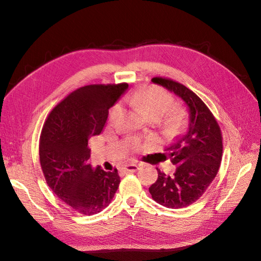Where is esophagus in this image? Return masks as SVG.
Here are the masks:
<instances>
[{
  "mask_svg": "<svg viewBox=\"0 0 261 261\" xmlns=\"http://www.w3.org/2000/svg\"><path fill=\"white\" fill-rule=\"evenodd\" d=\"M138 170V165L135 164V163H130V164H127L125 165V167L122 169V171L124 172H136Z\"/></svg>",
  "mask_w": 261,
  "mask_h": 261,
  "instance_id": "obj_1",
  "label": "esophagus"
}]
</instances>
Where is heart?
<instances>
[{
	"mask_svg": "<svg viewBox=\"0 0 261 261\" xmlns=\"http://www.w3.org/2000/svg\"><path fill=\"white\" fill-rule=\"evenodd\" d=\"M129 105L136 107L143 112L148 118H156L158 121L168 113L173 106L172 94L165 89L158 86H147L139 88L132 92L127 97ZM123 111L122 105H115L111 112H110V120L115 121L121 115ZM179 113L177 111H172L168 115V121L170 124H175L178 121Z\"/></svg>",
	"mask_w": 261,
	"mask_h": 261,
	"instance_id": "b5f03b06",
	"label": "heart"
}]
</instances>
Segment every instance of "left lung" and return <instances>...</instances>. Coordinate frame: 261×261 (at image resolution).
I'll return each mask as SVG.
<instances>
[{"label":"left lung","instance_id":"1","mask_svg":"<svg viewBox=\"0 0 261 261\" xmlns=\"http://www.w3.org/2000/svg\"><path fill=\"white\" fill-rule=\"evenodd\" d=\"M151 82L185 102L188 125L164 153L176 165L174 175H165L156 168L158 179L149 193L164 207L184 208L198 200L216 177L222 159V136L215 116L196 93L167 78L154 77Z\"/></svg>","mask_w":261,"mask_h":261}]
</instances>
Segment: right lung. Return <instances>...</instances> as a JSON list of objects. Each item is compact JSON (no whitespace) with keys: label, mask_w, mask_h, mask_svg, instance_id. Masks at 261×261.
Segmentation results:
<instances>
[{"label":"right lung","mask_w":261,"mask_h":261,"mask_svg":"<svg viewBox=\"0 0 261 261\" xmlns=\"http://www.w3.org/2000/svg\"><path fill=\"white\" fill-rule=\"evenodd\" d=\"M128 84L89 85L73 91L55 107L40 137L39 155L46 184L82 215L103 210L113 199L120 176L88 163L90 137L100 135L113 107Z\"/></svg>","instance_id":"right-lung-1"}]
</instances>
